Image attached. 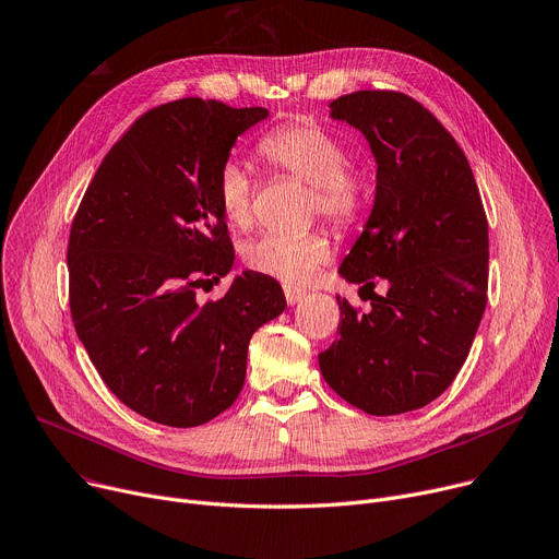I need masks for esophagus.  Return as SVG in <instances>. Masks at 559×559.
<instances>
[{"label":"esophagus","mask_w":559,"mask_h":559,"mask_svg":"<svg viewBox=\"0 0 559 559\" xmlns=\"http://www.w3.org/2000/svg\"><path fill=\"white\" fill-rule=\"evenodd\" d=\"M285 289V301L289 304V306H296V304H301L306 296H308V292L306 289H299V287H292V285H285L283 287Z\"/></svg>","instance_id":"1"}]
</instances>
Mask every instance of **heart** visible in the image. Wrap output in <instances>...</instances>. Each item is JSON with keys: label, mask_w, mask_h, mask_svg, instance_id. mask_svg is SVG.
Here are the masks:
<instances>
[{"label": "heart", "mask_w": 559, "mask_h": 559, "mask_svg": "<svg viewBox=\"0 0 559 559\" xmlns=\"http://www.w3.org/2000/svg\"><path fill=\"white\" fill-rule=\"evenodd\" d=\"M258 153L278 173L310 186L308 206L337 229L357 227L370 204V173L348 162L344 141L314 121H287L258 141ZM215 198L229 225L247 229L253 219V181L234 159L215 177ZM332 242L325 231L267 234L249 245L245 260L253 272L287 285L308 283L328 263Z\"/></svg>", "instance_id": "b5f03b06"}]
</instances>
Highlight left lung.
I'll return each mask as SVG.
<instances>
[{"label": "left lung", "mask_w": 559, "mask_h": 559, "mask_svg": "<svg viewBox=\"0 0 559 559\" xmlns=\"http://www.w3.org/2000/svg\"><path fill=\"white\" fill-rule=\"evenodd\" d=\"M370 143L378 193L340 274L370 294L346 299L332 346L319 353L330 389L370 416L423 408L465 364L488 304V217L456 139L416 98L364 90L330 103Z\"/></svg>", "instance_id": "obj_1"}]
</instances>
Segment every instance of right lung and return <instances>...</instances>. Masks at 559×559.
I'll list each match as a JSON object with an SVG mask.
<instances>
[{
	"instance_id": "add662e5",
	"label": "right lung",
	"mask_w": 559,
	"mask_h": 559,
	"mask_svg": "<svg viewBox=\"0 0 559 559\" xmlns=\"http://www.w3.org/2000/svg\"><path fill=\"white\" fill-rule=\"evenodd\" d=\"M267 115L202 98L147 109L109 147L73 215V325L107 389L153 423L186 429L227 412L251 334L285 310L281 285L258 272L219 301H195L234 265L217 170Z\"/></svg>"
}]
</instances>
